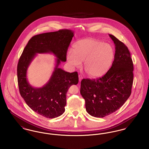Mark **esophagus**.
I'll list each match as a JSON object with an SVG mask.
<instances>
[{"label":"esophagus","mask_w":149,"mask_h":149,"mask_svg":"<svg viewBox=\"0 0 149 149\" xmlns=\"http://www.w3.org/2000/svg\"><path fill=\"white\" fill-rule=\"evenodd\" d=\"M83 79V76L81 75H79V81H81V80Z\"/></svg>","instance_id":"34e87169"}]
</instances>
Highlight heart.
Here are the masks:
<instances>
[{
  "instance_id": "heart-1",
  "label": "heart",
  "mask_w": 149,
  "mask_h": 149,
  "mask_svg": "<svg viewBox=\"0 0 149 149\" xmlns=\"http://www.w3.org/2000/svg\"><path fill=\"white\" fill-rule=\"evenodd\" d=\"M114 56L111 45L93 38L79 40L73 46V50L66 54L68 63L79 68L84 62V68L92 78H98L106 73L111 67Z\"/></svg>"
}]
</instances>
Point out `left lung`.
Segmentation results:
<instances>
[{"instance_id":"left-lung-1","label":"left lung","mask_w":149,"mask_h":149,"mask_svg":"<svg viewBox=\"0 0 149 149\" xmlns=\"http://www.w3.org/2000/svg\"><path fill=\"white\" fill-rule=\"evenodd\" d=\"M109 36L116 50L111 68L102 78L81 81L86 111L95 117H106L120 109L130 96L133 84L134 65L127 47L113 35Z\"/></svg>"}]
</instances>
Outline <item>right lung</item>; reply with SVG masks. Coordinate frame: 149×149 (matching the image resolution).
<instances>
[{"instance_id":"add662e5","label":"right lung","mask_w":149,"mask_h":149,"mask_svg":"<svg viewBox=\"0 0 149 149\" xmlns=\"http://www.w3.org/2000/svg\"><path fill=\"white\" fill-rule=\"evenodd\" d=\"M74 36L70 29H61L32 37L24 49L17 66L19 90L26 104L37 113L48 118L65 112L66 93L79 81L77 72H68L58 68L66 61L68 47ZM51 53L57 57L56 65L48 82L41 88L30 85L26 78L28 68L37 53Z\"/></svg>"}]
</instances>
